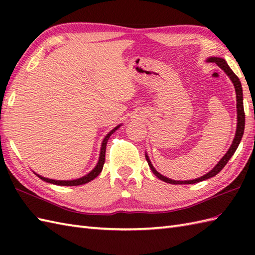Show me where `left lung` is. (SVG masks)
<instances>
[{
    "label": "left lung",
    "instance_id": "1",
    "mask_svg": "<svg viewBox=\"0 0 255 255\" xmlns=\"http://www.w3.org/2000/svg\"><path fill=\"white\" fill-rule=\"evenodd\" d=\"M208 62H215L216 64L219 68H221L226 72V74L228 75L230 78V80L232 81V83H234V86L236 89V94H237V118H238V123H237V130H236V136L234 141H232V144L230 145L229 150L227 151V153L221 158V160L218 162L217 165H216L213 170L209 171L207 174H205L203 176H200L198 178H195V180H191V181H174V180H171V178H167L165 176H163L162 174L156 171L153 165L151 164V161L149 159L148 154L145 153V159L148 161V164L150 166L151 171L153 172V174L160 178V180L164 181L166 183H170V184H195V183H198V182H202L204 180H207V178L213 177L215 175H217L218 173L224 169L225 165L228 163V161L230 160V158L234 153L236 152V150L238 148V145H239L242 136H243V131H245V124H246V115H245V108H243V94H242V86H241V82L239 78L237 77V75L234 73V71L230 69V67L228 66V63L226 62L225 59L223 58H217V57H210L207 59Z\"/></svg>",
    "mask_w": 255,
    "mask_h": 255
}]
</instances>
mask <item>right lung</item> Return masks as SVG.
I'll list each match as a JSON object with an SVG mask.
<instances>
[{
	"instance_id": "right-lung-1",
	"label": "right lung",
	"mask_w": 255,
	"mask_h": 255,
	"mask_svg": "<svg viewBox=\"0 0 255 255\" xmlns=\"http://www.w3.org/2000/svg\"><path fill=\"white\" fill-rule=\"evenodd\" d=\"M121 126H122V125H118L117 127L114 128L113 130H111L110 132L106 134V137L104 138V140H103V142H102V148H101L99 162H97L96 166L89 173V174H86V175L80 177V178H77V180H72V181H57V180H51V178L44 177V176H41L39 174H36V173H35V174L42 181H45L47 183L56 184V185H61V186H78V185H82V184L91 182L92 180H94V178L102 172L103 165H104V163H105V152H106V144H107L108 139H110V137L112 136V133L115 132Z\"/></svg>"
}]
</instances>
